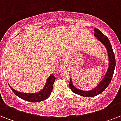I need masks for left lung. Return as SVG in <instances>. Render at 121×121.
I'll list each match as a JSON object with an SVG mask.
<instances>
[{
  "label": "left lung",
  "instance_id": "8db88e82",
  "mask_svg": "<svg viewBox=\"0 0 121 121\" xmlns=\"http://www.w3.org/2000/svg\"><path fill=\"white\" fill-rule=\"evenodd\" d=\"M94 35L97 38L98 40H99L102 44H104L107 49L108 55V59H109V65H108V69L106 73L105 76L104 77L103 80L99 83V84L95 89L90 90V91H82V90L76 88L73 85L72 79L70 78V82H69V87L73 93L82 96H84V97H93V96H95L102 93L108 87V86L109 85L110 82L113 77V75H114V72L115 70V67H116L115 55H114L111 44H110L107 37H106L100 30L97 28H95Z\"/></svg>",
  "mask_w": 121,
  "mask_h": 121
}]
</instances>
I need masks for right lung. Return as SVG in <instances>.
Listing matches in <instances>:
<instances>
[{
  "instance_id": "right-lung-1",
  "label": "right lung",
  "mask_w": 121,
  "mask_h": 121,
  "mask_svg": "<svg viewBox=\"0 0 121 121\" xmlns=\"http://www.w3.org/2000/svg\"><path fill=\"white\" fill-rule=\"evenodd\" d=\"M55 79H56V77H54V75L53 74L50 75L43 89L36 93H20L19 91H17L15 89H13L11 86L9 87H11V89L13 91L14 93L20 98L25 99L26 101H30V102H39V101H42L48 98L49 96H50L52 92V88H53V84H54Z\"/></svg>"
}]
</instances>
